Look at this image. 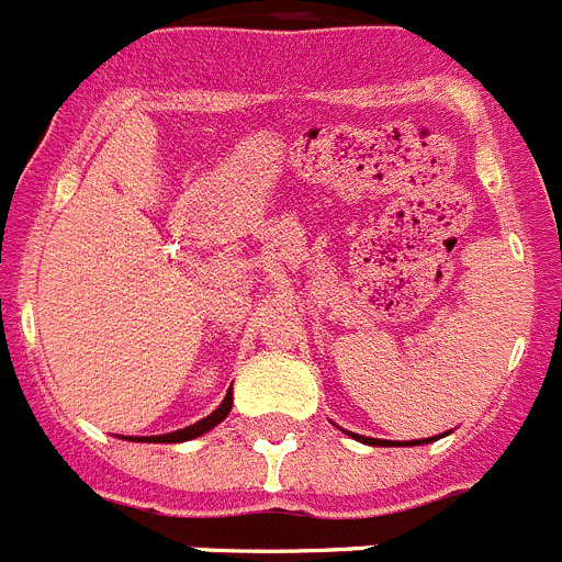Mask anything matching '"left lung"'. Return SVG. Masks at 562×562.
I'll use <instances>...</instances> for the list:
<instances>
[{"instance_id":"left-lung-1","label":"left lung","mask_w":562,"mask_h":562,"mask_svg":"<svg viewBox=\"0 0 562 562\" xmlns=\"http://www.w3.org/2000/svg\"><path fill=\"white\" fill-rule=\"evenodd\" d=\"M351 436H355V434H351ZM355 439H360V441H369V445H389V441H380V439H366V436H355ZM425 441H430V439L411 441V445H425Z\"/></svg>"}]
</instances>
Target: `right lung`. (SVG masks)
<instances>
[{
	"mask_svg": "<svg viewBox=\"0 0 562 562\" xmlns=\"http://www.w3.org/2000/svg\"><path fill=\"white\" fill-rule=\"evenodd\" d=\"M231 408H233V396L227 394L225 400H222L220 408L213 411L211 416H205V419H202V422H196V425H191V428L177 430V434H166V436H146V439H137V441H162V445H166V441L196 439V436H202V434H207V430H211V428H216V425H220V422L225 419L227 414H231Z\"/></svg>",
	"mask_w": 562,
	"mask_h": 562,
	"instance_id": "right-lung-1",
	"label": "right lung"
}]
</instances>
